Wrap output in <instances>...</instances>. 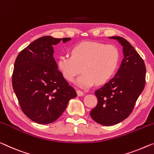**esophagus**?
I'll return each mask as SVG.
<instances>
[{"instance_id":"obj_1","label":"esophagus","mask_w":154,"mask_h":154,"mask_svg":"<svg viewBox=\"0 0 154 154\" xmlns=\"http://www.w3.org/2000/svg\"><path fill=\"white\" fill-rule=\"evenodd\" d=\"M76 92H77V95H78V96H83V92H82V91H80V90H77L76 91Z\"/></svg>"}]
</instances>
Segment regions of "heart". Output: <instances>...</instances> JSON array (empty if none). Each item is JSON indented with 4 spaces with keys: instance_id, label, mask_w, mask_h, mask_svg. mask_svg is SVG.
I'll return each instance as SVG.
<instances>
[{
    "instance_id": "heart-1",
    "label": "heart",
    "mask_w": 154,
    "mask_h": 154,
    "mask_svg": "<svg viewBox=\"0 0 154 154\" xmlns=\"http://www.w3.org/2000/svg\"><path fill=\"white\" fill-rule=\"evenodd\" d=\"M119 62V52L112 45L98 42L85 41L75 45L71 50V56H62L57 61L58 68L63 76L69 82L83 74L76 83L82 88L94 84H105L114 75Z\"/></svg>"
}]
</instances>
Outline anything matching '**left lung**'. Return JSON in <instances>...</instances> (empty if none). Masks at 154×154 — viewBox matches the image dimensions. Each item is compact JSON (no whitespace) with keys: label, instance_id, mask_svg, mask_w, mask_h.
I'll list each match as a JSON object with an SVG mask.
<instances>
[{"label":"left lung","instance_id":"8db88e82","mask_svg":"<svg viewBox=\"0 0 154 154\" xmlns=\"http://www.w3.org/2000/svg\"><path fill=\"white\" fill-rule=\"evenodd\" d=\"M109 38L122 46L124 58L115 76L95 91L98 104L90 116L105 126L118 124L129 116L145 88L146 76L145 63L133 46L120 36Z\"/></svg>","mask_w":154,"mask_h":154}]
</instances>
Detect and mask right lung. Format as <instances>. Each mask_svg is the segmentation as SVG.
Wrapping results in <instances>:
<instances>
[{
    "label": "right lung",
    "mask_w": 154,
    "mask_h": 154,
    "mask_svg": "<svg viewBox=\"0 0 154 154\" xmlns=\"http://www.w3.org/2000/svg\"><path fill=\"white\" fill-rule=\"evenodd\" d=\"M71 38H39L18 54L12 75L14 91L23 113L35 122L51 123L62 115L72 98L77 96L54 58V45Z\"/></svg>",
    "instance_id": "right-lung-1"
}]
</instances>
